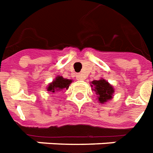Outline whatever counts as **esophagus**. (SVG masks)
Returning a JSON list of instances; mask_svg holds the SVG:
<instances>
[{
    "label": "esophagus",
    "instance_id": "obj_1",
    "mask_svg": "<svg viewBox=\"0 0 153 153\" xmlns=\"http://www.w3.org/2000/svg\"><path fill=\"white\" fill-rule=\"evenodd\" d=\"M76 79L77 80H84V76H82V74H77V76H76Z\"/></svg>",
    "mask_w": 153,
    "mask_h": 153
}]
</instances>
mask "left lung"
Masks as SVG:
<instances>
[{
	"mask_svg": "<svg viewBox=\"0 0 153 153\" xmlns=\"http://www.w3.org/2000/svg\"><path fill=\"white\" fill-rule=\"evenodd\" d=\"M91 84V87L93 88L92 90L96 92L100 103H104L112 100L114 89L108 81L104 79H100L99 81H93Z\"/></svg>",
	"mask_w": 153,
	"mask_h": 153,
	"instance_id": "8db88e82",
	"label": "left lung"
}]
</instances>
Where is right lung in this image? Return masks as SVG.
Returning <instances> with one entry per match:
<instances>
[{"label":"right lung","mask_w":153,"mask_h":153,"mask_svg":"<svg viewBox=\"0 0 153 153\" xmlns=\"http://www.w3.org/2000/svg\"><path fill=\"white\" fill-rule=\"evenodd\" d=\"M72 80H68V79H65L63 76H58L54 80H53L51 84L49 85L47 87L48 91L51 92H57V91H61L63 89H68L69 85L72 83Z\"/></svg>","instance_id":"right-lung-1"}]
</instances>
